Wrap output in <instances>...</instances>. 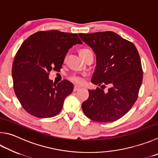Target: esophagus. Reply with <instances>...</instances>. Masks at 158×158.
<instances>
[{"label": "esophagus", "mask_w": 158, "mask_h": 158, "mask_svg": "<svg viewBox=\"0 0 158 158\" xmlns=\"http://www.w3.org/2000/svg\"><path fill=\"white\" fill-rule=\"evenodd\" d=\"M79 88H80V87L77 86V85H74V89H73V91L74 92H76V91H77L78 90H79Z\"/></svg>", "instance_id": "esophagus-1"}]
</instances>
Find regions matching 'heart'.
I'll return each mask as SVG.
<instances>
[{
  "instance_id": "1",
  "label": "heart",
  "mask_w": 158,
  "mask_h": 158,
  "mask_svg": "<svg viewBox=\"0 0 158 158\" xmlns=\"http://www.w3.org/2000/svg\"><path fill=\"white\" fill-rule=\"evenodd\" d=\"M90 50L88 49H81L80 50V54H81L82 53L85 52L89 51ZM69 79L72 82L74 83V84L81 85L83 84L85 81V74H72L71 76L69 77Z\"/></svg>"
}]
</instances>
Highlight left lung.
<instances>
[{
    "label": "left lung",
    "instance_id": "1",
    "mask_svg": "<svg viewBox=\"0 0 158 158\" xmlns=\"http://www.w3.org/2000/svg\"><path fill=\"white\" fill-rule=\"evenodd\" d=\"M80 38L93 48L97 65L92 82L111 87L88 90V99L82 110L89 119L98 122H113L125 115L138 97L143 79L141 60L133 43L113 31L79 33Z\"/></svg>",
    "mask_w": 158,
    "mask_h": 158
}]
</instances>
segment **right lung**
Instances as JSON below:
<instances>
[{
    "instance_id": "1",
    "label": "right lung",
    "mask_w": 158,
    "mask_h": 158,
    "mask_svg": "<svg viewBox=\"0 0 158 158\" xmlns=\"http://www.w3.org/2000/svg\"><path fill=\"white\" fill-rule=\"evenodd\" d=\"M82 41L77 34L40 31L23 43L14 57L11 74L16 96L28 113L38 118L58 114L73 84L68 80L53 84L52 70L59 71L68 50Z\"/></svg>"
}]
</instances>
